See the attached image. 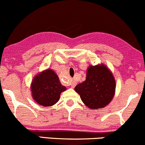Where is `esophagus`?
<instances>
[{"instance_id": "34e87169", "label": "esophagus", "mask_w": 145, "mask_h": 145, "mask_svg": "<svg viewBox=\"0 0 145 145\" xmlns=\"http://www.w3.org/2000/svg\"><path fill=\"white\" fill-rule=\"evenodd\" d=\"M70 85H71V86L72 88H74L75 86L76 85V82H75V81H74V80H71V82H70Z\"/></svg>"}]
</instances>
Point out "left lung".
<instances>
[{
    "label": "left lung",
    "instance_id": "obj_1",
    "mask_svg": "<svg viewBox=\"0 0 145 145\" xmlns=\"http://www.w3.org/2000/svg\"><path fill=\"white\" fill-rule=\"evenodd\" d=\"M116 81L112 71L101 63L89 65L86 80L75 87L82 102L91 109L108 106L115 94Z\"/></svg>",
    "mask_w": 145,
    "mask_h": 145
}]
</instances>
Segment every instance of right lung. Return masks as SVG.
I'll return each mask as SVG.
<instances>
[{
    "label": "right lung",
    "mask_w": 145,
    "mask_h": 145,
    "mask_svg": "<svg viewBox=\"0 0 145 145\" xmlns=\"http://www.w3.org/2000/svg\"><path fill=\"white\" fill-rule=\"evenodd\" d=\"M67 88L61 84L53 69L41 71L33 78L31 84V95L35 102L42 106H52L59 100L61 93Z\"/></svg>",
    "instance_id": "add662e5"
}]
</instances>
